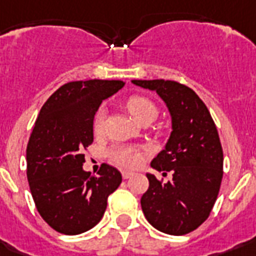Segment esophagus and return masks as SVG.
<instances>
[{
  "instance_id": "esophagus-1",
  "label": "esophagus",
  "mask_w": 256,
  "mask_h": 256,
  "mask_svg": "<svg viewBox=\"0 0 256 256\" xmlns=\"http://www.w3.org/2000/svg\"><path fill=\"white\" fill-rule=\"evenodd\" d=\"M122 179H130V176H134V174H132V172H128V171H122Z\"/></svg>"
}]
</instances>
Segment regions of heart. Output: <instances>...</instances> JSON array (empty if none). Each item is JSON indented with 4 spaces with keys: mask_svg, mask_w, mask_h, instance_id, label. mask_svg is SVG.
Segmentation results:
<instances>
[{
    "mask_svg": "<svg viewBox=\"0 0 256 256\" xmlns=\"http://www.w3.org/2000/svg\"><path fill=\"white\" fill-rule=\"evenodd\" d=\"M126 108L134 118L140 122H146L148 120H155L158 116V106L154 101L142 94H132L126 100ZM106 120V110L104 108H98L93 118V130L100 134ZM146 150L142 146H114L110 150V159L112 163L118 164L122 168H138L144 162Z\"/></svg>",
    "mask_w": 256,
    "mask_h": 256,
    "instance_id": "1",
    "label": "heart"
}]
</instances>
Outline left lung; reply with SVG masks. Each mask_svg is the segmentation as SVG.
Listing matches in <instances>:
<instances>
[{
	"mask_svg": "<svg viewBox=\"0 0 256 256\" xmlns=\"http://www.w3.org/2000/svg\"><path fill=\"white\" fill-rule=\"evenodd\" d=\"M154 89L172 116V134L167 146L150 166L172 172L163 183L146 175L150 187L142 196L146 220L164 234L186 235L210 216L223 178V150L208 108L187 85L171 80H132Z\"/></svg>",
	"mask_w": 256,
	"mask_h": 256,
	"instance_id": "8db88e82",
	"label": "left lung"
}]
</instances>
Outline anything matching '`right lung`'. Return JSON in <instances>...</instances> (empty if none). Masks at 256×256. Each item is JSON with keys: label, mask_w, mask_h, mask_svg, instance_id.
Segmentation results:
<instances>
[{"label": "right lung", "mask_w": 256, "mask_h": 256, "mask_svg": "<svg viewBox=\"0 0 256 256\" xmlns=\"http://www.w3.org/2000/svg\"><path fill=\"white\" fill-rule=\"evenodd\" d=\"M120 80L70 81L40 110L26 146V176L36 208L57 232L77 235L93 228L122 174L102 163L97 175L82 170L93 142V118L101 101L124 86Z\"/></svg>", "instance_id": "right-lung-1"}]
</instances>
